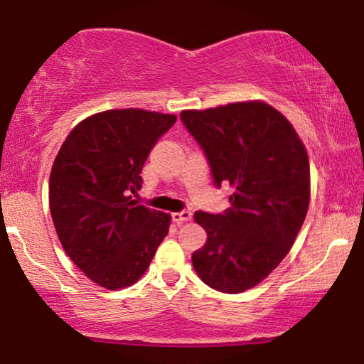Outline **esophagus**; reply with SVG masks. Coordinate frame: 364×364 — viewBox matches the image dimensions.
Instances as JSON below:
<instances>
[{
	"mask_svg": "<svg viewBox=\"0 0 364 364\" xmlns=\"http://www.w3.org/2000/svg\"><path fill=\"white\" fill-rule=\"evenodd\" d=\"M191 218H193L191 211H186V209H184V211L173 214V221H175L176 224H183V223H186V221H191Z\"/></svg>",
	"mask_w": 364,
	"mask_h": 364,
	"instance_id": "obj_1",
	"label": "esophagus"
}]
</instances>
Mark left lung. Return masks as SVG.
Returning <instances> with one entry per match:
<instances>
[{
	"mask_svg": "<svg viewBox=\"0 0 364 364\" xmlns=\"http://www.w3.org/2000/svg\"><path fill=\"white\" fill-rule=\"evenodd\" d=\"M218 188H232L223 214L194 213L208 240L193 254L204 284L240 294L267 277L295 242L310 203L305 145L289 120L260 100L183 110Z\"/></svg>",
	"mask_w": 364,
	"mask_h": 364,
	"instance_id": "1",
	"label": "left lung"
}]
</instances>
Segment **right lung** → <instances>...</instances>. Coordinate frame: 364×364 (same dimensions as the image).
<instances>
[{"mask_svg": "<svg viewBox=\"0 0 364 364\" xmlns=\"http://www.w3.org/2000/svg\"><path fill=\"white\" fill-rule=\"evenodd\" d=\"M176 115L141 109L105 110L75 125L55 156L49 208L70 260L109 290L146 272L171 216L132 201L141 168Z\"/></svg>", "mask_w": 364, "mask_h": 364, "instance_id": "right-lung-1", "label": "right lung"}]
</instances>
